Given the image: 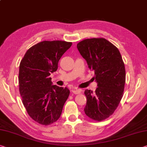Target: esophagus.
<instances>
[{
	"label": "esophagus",
	"instance_id": "esophagus-1",
	"mask_svg": "<svg viewBox=\"0 0 147 147\" xmlns=\"http://www.w3.org/2000/svg\"><path fill=\"white\" fill-rule=\"evenodd\" d=\"M81 92H82V90L81 89H76V88H75L72 89V92H73L74 94H80Z\"/></svg>",
	"mask_w": 147,
	"mask_h": 147
}]
</instances>
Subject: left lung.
I'll return each instance as SVG.
<instances>
[{"label": "left lung", "instance_id": "8db88e82", "mask_svg": "<svg viewBox=\"0 0 147 147\" xmlns=\"http://www.w3.org/2000/svg\"><path fill=\"white\" fill-rule=\"evenodd\" d=\"M77 48L94 71L98 86L94 92L85 90V114L100 122L113 115L124 95V63L118 49L104 38L84 39L77 44Z\"/></svg>", "mask_w": 147, "mask_h": 147}]
</instances>
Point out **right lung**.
<instances>
[{"label":"right lung","mask_w":147,"mask_h":147,"mask_svg":"<svg viewBox=\"0 0 147 147\" xmlns=\"http://www.w3.org/2000/svg\"><path fill=\"white\" fill-rule=\"evenodd\" d=\"M72 42L44 40L28 50L20 62L19 90L22 103L32 120L48 125L59 119L70 91L52 85L51 73Z\"/></svg>","instance_id":"1"}]
</instances>
